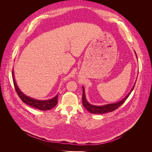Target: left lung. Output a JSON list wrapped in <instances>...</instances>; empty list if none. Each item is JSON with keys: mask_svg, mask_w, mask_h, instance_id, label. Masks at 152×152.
I'll list each match as a JSON object with an SVG mask.
<instances>
[{"mask_svg": "<svg viewBox=\"0 0 152 152\" xmlns=\"http://www.w3.org/2000/svg\"><path fill=\"white\" fill-rule=\"evenodd\" d=\"M136 56H137V55H136ZM134 86H135V84L134 85V86L132 87V88L131 90V91L129 92V93L122 100H121V102H118L115 103L106 104L104 106H94V105H92L87 102L86 100V95H85V93H84V87H82V88H83V93H82V104H83L84 107L86 108V109L87 110V111L91 113L102 114V113L113 112V111H114V110L117 109L118 107H120L121 106L126 102V100L127 99L129 96L130 94L131 93V92L132 91L133 89H134Z\"/></svg>", "mask_w": 152, "mask_h": 152, "instance_id": "obj_1", "label": "left lung"}]
</instances>
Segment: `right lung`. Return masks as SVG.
<instances>
[{
    "label": "right lung",
    "mask_w": 152,
    "mask_h": 152,
    "mask_svg": "<svg viewBox=\"0 0 152 152\" xmlns=\"http://www.w3.org/2000/svg\"><path fill=\"white\" fill-rule=\"evenodd\" d=\"M12 80H13V83L14 86H15V90L16 91V93L19 96L20 98L21 99V101L23 103H26V104H28L30 107L35 108L38 110H49L50 109L53 108L58 103V94H57L54 98L49 99V100H44V101H41V100H37L34 99L33 98H31L28 96H26L25 94H24L22 92L20 91V89L18 88V87L17 86L15 77H14L13 75V71L12 72Z\"/></svg>",
    "instance_id": "1"
}]
</instances>
